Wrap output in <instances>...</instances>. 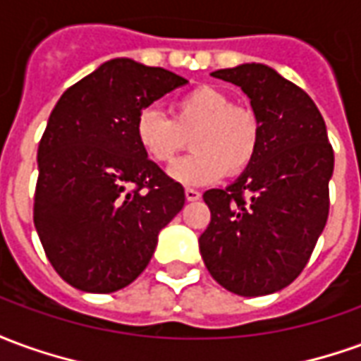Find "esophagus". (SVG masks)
Returning a JSON list of instances; mask_svg holds the SVG:
<instances>
[{
    "mask_svg": "<svg viewBox=\"0 0 361 361\" xmlns=\"http://www.w3.org/2000/svg\"><path fill=\"white\" fill-rule=\"evenodd\" d=\"M199 197H201V193L197 189H185V199L188 201H199Z\"/></svg>",
    "mask_w": 361,
    "mask_h": 361,
    "instance_id": "esophagus-1",
    "label": "esophagus"
}]
</instances>
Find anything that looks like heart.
Segmentation results:
<instances>
[{
  "mask_svg": "<svg viewBox=\"0 0 361 361\" xmlns=\"http://www.w3.org/2000/svg\"><path fill=\"white\" fill-rule=\"evenodd\" d=\"M135 139L158 164H170L191 139L189 157L170 168V178L188 188L240 176L257 158L261 119L247 106H238L214 87L191 89L172 104V118L145 108L135 119Z\"/></svg>",
  "mask_w": 361,
  "mask_h": 361,
  "instance_id": "obj_1",
  "label": "heart"
}]
</instances>
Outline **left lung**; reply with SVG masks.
Here are the masks:
<instances>
[{
	"instance_id": "8db88e82",
	"label": "left lung",
	"mask_w": 361,
	"mask_h": 361,
	"mask_svg": "<svg viewBox=\"0 0 361 361\" xmlns=\"http://www.w3.org/2000/svg\"><path fill=\"white\" fill-rule=\"evenodd\" d=\"M261 119L255 162L226 189L204 191L211 222L199 250L211 276L238 295H265L294 282L329 219L334 152L305 90L263 63L219 69Z\"/></svg>"
}]
</instances>
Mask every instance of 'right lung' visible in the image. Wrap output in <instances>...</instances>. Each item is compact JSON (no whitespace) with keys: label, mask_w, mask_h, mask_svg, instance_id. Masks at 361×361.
<instances>
[{"label":"right lung","mask_w":361,"mask_h":361,"mask_svg":"<svg viewBox=\"0 0 361 361\" xmlns=\"http://www.w3.org/2000/svg\"><path fill=\"white\" fill-rule=\"evenodd\" d=\"M185 79L110 59L61 94L38 145L35 226L67 284L110 294L141 274L183 209L181 183L147 158L135 119Z\"/></svg>","instance_id":"obj_1"}]
</instances>
